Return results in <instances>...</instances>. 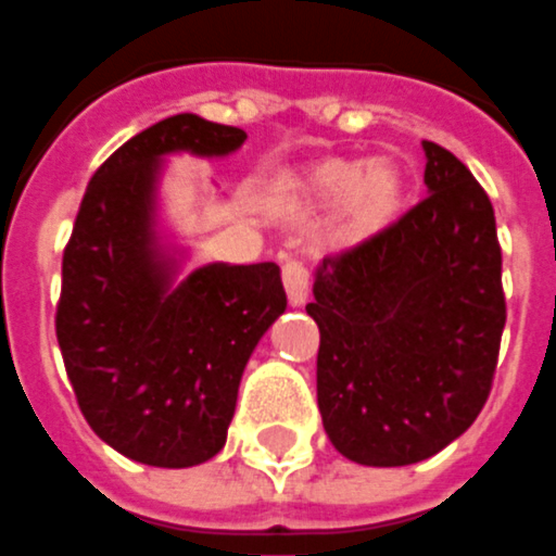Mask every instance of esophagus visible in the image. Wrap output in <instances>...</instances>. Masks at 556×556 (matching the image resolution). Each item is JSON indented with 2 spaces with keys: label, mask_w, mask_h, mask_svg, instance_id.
<instances>
[{
  "label": "esophagus",
  "mask_w": 556,
  "mask_h": 556,
  "mask_svg": "<svg viewBox=\"0 0 556 556\" xmlns=\"http://www.w3.org/2000/svg\"><path fill=\"white\" fill-rule=\"evenodd\" d=\"M283 290H287V299L292 306L306 304V290H309V275H306V266L301 261H287L281 269Z\"/></svg>",
  "instance_id": "34e87169"
}]
</instances>
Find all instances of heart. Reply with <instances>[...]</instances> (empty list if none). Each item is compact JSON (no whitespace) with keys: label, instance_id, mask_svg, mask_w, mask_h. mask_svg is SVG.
Masks as SVG:
<instances>
[{"label":"heart","instance_id":"b5f03b06","mask_svg":"<svg viewBox=\"0 0 556 556\" xmlns=\"http://www.w3.org/2000/svg\"><path fill=\"white\" fill-rule=\"evenodd\" d=\"M281 198L306 206H336L344 241H367L393 224L404 198L402 168L388 157H321L281 184Z\"/></svg>","mask_w":556,"mask_h":556}]
</instances>
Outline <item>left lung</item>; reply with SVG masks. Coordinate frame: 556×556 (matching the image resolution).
Instances as JSON below:
<instances>
[{"instance_id": "1", "label": "left lung", "mask_w": 556, "mask_h": 556, "mask_svg": "<svg viewBox=\"0 0 556 556\" xmlns=\"http://www.w3.org/2000/svg\"><path fill=\"white\" fill-rule=\"evenodd\" d=\"M428 198L313 283L318 410L341 456L399 468L473 425L505 327L494 206L468 166L425 140Z\"/></svg>"}]
</instances>
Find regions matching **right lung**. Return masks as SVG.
Segmentation results:
<instances>
[{
  "label": "right lung",
  "mask_w": 556,
  "mask_h": 556,
  "mask_svg": "<svg viewBox=\"0 0 556 556\" xmlns=\"http://www.w3.org/2000/svg\"><path fill=\"white\" fill-rule=\"evenodd\" d=\"M247 131L175 114L91 177L62 255L56 341L97 437L154 468H192L226 445L252 350L287 309L281 269L206 264L177 283L157 241L166 154L224 157Z\"/></svg>",
  "instance_id": "add662e5"
}]
</instances>
